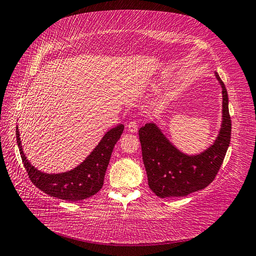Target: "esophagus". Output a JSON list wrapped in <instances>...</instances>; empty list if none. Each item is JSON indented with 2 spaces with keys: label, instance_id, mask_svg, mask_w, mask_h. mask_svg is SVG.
Returning <instances> with one entry per match:
<instances>
[{
  "label": "esophagus",
  "instance_id": "34e87169",
  "mask_svg": "<svg viewBox=\"0 0 256 256\" xmlns=\"http://www.w3.org/2000/svg\"><path fill=\"white\" fill-rule=\"evenodd\" d=\"M128 131L131 132V133H135V132H136V131H138V123L135 122V121L130 122V123L128 124Z\"/></svg>",
  "mask_w": 256,
  "mask_h": 256
}]
</instances>
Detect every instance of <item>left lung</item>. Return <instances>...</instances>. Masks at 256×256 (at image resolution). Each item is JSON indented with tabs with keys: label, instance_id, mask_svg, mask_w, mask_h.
I'll return each mask as SVG.
<instances>
[{
	"label": "left lung",
	"instance_id": "obj_1",
	"mask_svg": "<svg viewBox=\"0 0 256 256\" xmlns=\"http://www.w3.org/2000/svg\"><path fill=\"white\" fill-rule=\"evenodd\" d=\"M222 92V121L214 143L198 154L178 150L154 122L140 128L148 186L160 198L186 197L214 180L224 160L231 138L229 98L224 84L214 72Z\"/></svg>",
	"mask_w": 256,
	"mask_h": 256
}]
</instances>
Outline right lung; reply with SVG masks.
<instances>
[{"label":"right lung","mask_w":256,"mask_h":256,"mask_svg":"<svg viewBox=\"0 0 256 256\" xmlns=\"http://www.w3.org/2000/svg\"><path fill=\"white\" fill-rule=\"evenodd\" d=\"M123 130V124L108 130L82 162L72 170L58 174L40 172L30 164L23 152L18 126H16V140L26 172H28L32 182L38 189L50 197L67 201H79L96 194L102 188L112 150L121 138Z\"/></svg>","instance_id":"1"}]
</instances>
